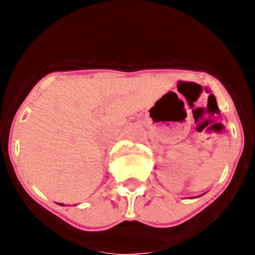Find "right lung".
<instances>
[{
	"label": "right lung",
	"instance_id": "right-lung-1",
	"mask_svg": "<svg viewBox=\"0 0 255 255\" xmlns=\"http://www.w3.org/2000/svg\"><path fill=\"white\" fill-rule=\"evenodd\" d=\"M61 206H64V204H61Z\"/></svg>",
	"mask_w": 255,
	"mask_h": 255
}]
</instances>
